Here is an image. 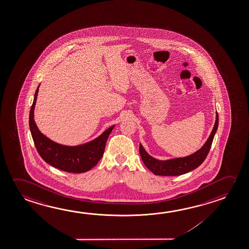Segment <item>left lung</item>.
Returning <instances> with one entry per match:
<instances>
[{"label": "left lung", "mask_w": 249, "mask_h": 249, "mask_svg": "<svg viewBox=\"0 0 249 249\" xmlns=\"http://www.w3.org/2000/svg\"><path fill=\"white\" fill-rule=\"evenodd\" d=\"M218 124H219V116H218V113L216 112L215 123L207 142L199 150L186 157L174 158V159L165 160L155 159L147 154V151L145 150L142 143H140L139 151L143 162L151 172L155 174V176H180L196 169L203 162L206 157L208 156V152L211 148L213 140L218 128Z\"/></svg>", "instance_id": "8db88e82"}]
</instances>
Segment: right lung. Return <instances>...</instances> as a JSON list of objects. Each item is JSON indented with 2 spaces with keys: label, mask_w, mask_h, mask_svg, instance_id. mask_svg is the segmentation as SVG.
I'll return each mask as SVG.
<instances>
[{
  "label": "right lung",
  "mask_w": 249,
  "mask_h": 249,
  "mask_svg": "<svg viewBox=\"0 0 249 249\" xmlns=\"http://www.w3.org/2000/svg\"><path fill=\"white\" fill-rule=\"evenodd\" d=\"M37 88L33 104L29 112V128L37 151L47 163L62 171L69 173H84L98 163L104 154L107 140L114 126L107 128L98 137L89 142L77 146H66L48 138L39 130L35 122L34 111L39 91Z\"/></svg>",
  "instance_id": "right-lung-1"
}]
</instances>
